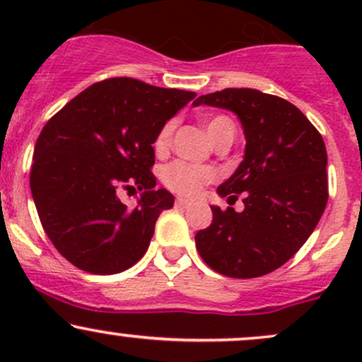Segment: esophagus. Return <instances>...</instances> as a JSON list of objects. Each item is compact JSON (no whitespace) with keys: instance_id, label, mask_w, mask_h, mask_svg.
<instances>
[{"instance_id":"34e87169","label":"esophagus","mask_w":362,"mask_h":362,"mask_svg":"<svg viewBox=\"0 0 362 362\" xmlns=\"http://www.w3.org/2000/svg\"><path fill=\"white\" fill-rule=\"evenodd\" d=\"M175 204H177L178 207H189V206H190V201H187V199L178 197L177 201H175Z\"/></svg>"}]
</instances>
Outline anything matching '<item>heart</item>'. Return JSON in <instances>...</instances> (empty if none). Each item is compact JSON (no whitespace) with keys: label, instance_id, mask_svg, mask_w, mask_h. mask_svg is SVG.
<instances>
[{"label":"heart","instance_id":"heart-1","mask_svg":"<svg viewBox=\"0 0 362 362\" xmlns=\"http://www.w3.org/2000/svg\"><path fill=\"white\" fill-rule=\"evenodd\" d=\"M204 129L209 136V139L213 141L224 127H233V124L230 122L226 117H213L204 120ZM172 132H173V122H167L158 132L155 139V151L158 155L165 153L170 146V141H172ZM216 178V172L209 167H199V165H190L185 161H173L161 170V182L165 187H168L173 192L187 195V197H194L202 190V187L209 182H213Z\"/></svg>","mask_w":362,"mask_h":362}]
</instances>
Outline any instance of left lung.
Wrapping results in <instances>:
<instances>
[{
	"label": "left lung",
	"instance_id": "left-lung-1",
	"mask_svg": "<svg viewBox=\"0 0 362 362\" xmlns=\"http://www.w3.org/2000/svg\"><path fill=\"white\" fill-rule=\"evenodd\" d=\"M192 105L233 112L247 141L242 163L218 187L228 201L243 194L245 209L211 206L213 223L195 235V247L223 276H265L300 250L325 211V143L298 107L259 90L226 88Z\"/></svg>",
	"mask_w": 362,
	"mask_h": 362
}]
</instances>
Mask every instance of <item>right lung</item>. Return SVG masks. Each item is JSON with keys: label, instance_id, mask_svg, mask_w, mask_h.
<instances>
[{"label": "right lung", "instance_id": "add662e5", "mask_svg": "<svg viewBox=\"0 0 362 362\" xmlns=\"http://www.w3.org/2000/svg\"><path fill=\"white\" fill-rule=\"evenodd\" d=\"M195 97L132 78L95 83L45 124L34 149L30 189L45 233L66 260L91 274H119L144 255L161 211L155 189L160 129ZM120 186L144 192L131 211Z\"/></svg>", "mask_w": 362, "mask_h": 362}]
</instances>
